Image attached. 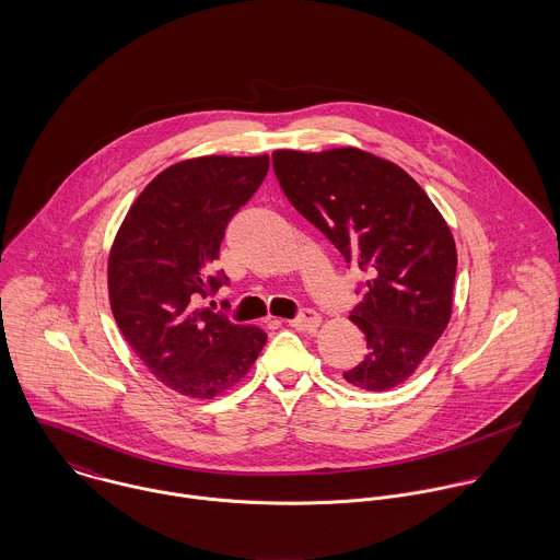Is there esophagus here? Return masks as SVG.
Masks as SVG:
<instances>
[{
  "label": "esophagus",
  "instance_id": "34e87169",
  "mask_svg": "<svg viewBox=\"0 0 560 560\" xmlns=\"http://www.w3.org/2000/svg\"><path fill=\"white\" fill-rule=\"evenodd\" d=\"M289 325L302 331H315L320 325V317L315 311H302L295 319L289 320Z\"/></svg>",
  "mask_w": 560,
  "mask_h": 560
}]
</instances>
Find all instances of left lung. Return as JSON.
Instances as JSON below:
<instances>
[{
    "mask_svg": "<svg viewBox=\"0 0 560 560\" xmlns=\"http://www.w3.org/2000/svg\"><path fill=\"white\" fill-rule=\"evenodd\" d=\"M273 172L289 202L371 273L349 317L369 353L342 377L369 393L399 386L451 320L457 249L448 224L397 163L360 149L276 151Z\"/></svg>",
    "mask_w": 560,
    "mask_h": 560,
    "instance_id": "8db88e82",
    "label": "left lung"
}]
</instances>
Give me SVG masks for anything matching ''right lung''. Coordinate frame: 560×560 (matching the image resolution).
I'll list each match as a JSON object with an SVG mask.
<instances>
[{
    "label": "right lung",
    "instance_id": "obj_1",
    "mask_svg": "<svg viewBox=\"0 0 560 560\" xmlns=\"http://www.w3.org/2000/svg\"><path fill=\"white\" fill-rule=\"evenodd\" d=\"M267 170V155L174 163L138 196L112 245L114 319L144 366L178 395L213 399L231 390L267 342L260 327L194 306L229 282L209 267Z\"/></svg>",
    "mask_w": 560,
    "mask_h": 560
}]
</instances>
